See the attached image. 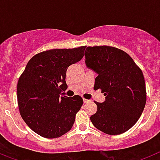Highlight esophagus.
Instances as JSON below:
<instances>
[{
	"label": "esophagus",
	"instance_id": "34e87169",
	"mask_svg": "<svg viewBox=\"0 0 160 160\" xmlns=\"http://www.w3.org/2000/svg\"><path fill=\"white\" fill-rule=\"evenodd\" d=\"M90 102V100L85 99V98H83V102L84 103H87V102Z\"/></svg>",
	"mask_w": 160,
	"mask_h": 160
}]
</instances>
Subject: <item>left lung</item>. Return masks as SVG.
Wrapping results in <instances>:
<instances>
[{
    "label": "left lung",
    "mask_w": 160,
    "mask_h": 160,
    "mask_svg": "<svg viewBox=\"0 0 160 160\" xmlns=\"http://www.w3.org/2000/svg\"><path fill=\"white\" fill-rule=\"evenodd\" d=\"M85 62L97 73L94 89L102 90L103 102L90 121L108 135H119L131 129L146 104V87L142 70L126 52L111 46L87 47Z\"/></svg>",
    "instance_id": "8db88e82"
}]
</instances>
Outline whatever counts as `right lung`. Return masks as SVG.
Here are the masks:
<instances>
[{"mask_svg": "<svg viewBox=\"0 0 160 160\" xmlns=\"http://www.w3.org/2000/svg\"><path fill=\"white\" fill-rule=\"evenodd\" d=\"M86 46L55 49L34 55L18 80L17 95L20 114L31 130L47 138H58L70 131L83 100L79 95L69 98L68 67L84 56Z\"/></svg>", "mask_w": 160, "mask_h": 160, "instance_id": "obj_1", "label": "right lung"}]
</instances>
